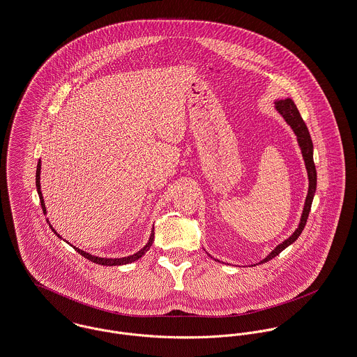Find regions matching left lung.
<instances>
[{
	"instance_id": "obj_1",
	"label": "left lung",
	"mask_w": 357,
	"mask_h": 357,
	"mask_svg": "<svg viewBox=\"0 0 357 357\" xmlns=\"http://www.w3.org/2000/svg\"><path fill=\"white\" fill-rule=\"evenodd\" d=\"M275 110L282 115L285 122L292 128V130L295 132V135L298 137L299 146L302 149L303 159H304V163H305V169H307V174H308V192H307V197H305L301 222H299V227L296 228V231L287 241H284L282 243H280L278 246L275 247V250L265 259H262L259 264H265V262L273 259L275 255H278L284 248L292 245L301 236V234H302V231L305 227L307 219H308L311 204H312V199H314V194L317 190V169H315L314 159H312L314 146H312V141L310 137V132H308V129H307V126L303 121L301 112L296 109V105L294 103L292 99L277 100L275 102Z\"/></svg>"
}]
</instances>
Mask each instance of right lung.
<instances>
[{
    "mask_svg": "<svg viewBox=\"0 0 357 357\" xmlns=\"http://www.w3.org/2000/svg\"><path fill=\"white\" fill-rule=\"evenodd\" d=\"M36 189H38V194H39V199H40V205H42L43 213H46V206H45V201H43V195H42V192H40V160L38 162V167H36ZM50 228L54 231V234L58 236V238H61V236L55 232V229L52 227V225H50ZM153 238H155V232H153V229H152V234H151V236H149L148 243H146L145 246L142 247L139 251H137L136 254L129 255V257H123V258H100V257L91 255V254H88V252L82 251V250L77 248V247H75V250H76L80 255H82L84 258L89 259L91 262H95V264H98V265H105V266H118V265L132 264V262L137 261L138 258H141V257H142V255H144V254L151 248V246H152V243H153Z\"/></svg>",
    "mask_w": 357,
    "mask_h": 357,
    "instance_id": "obj_1",
    "label": "right lung"
}]
</instances>
